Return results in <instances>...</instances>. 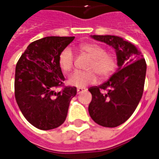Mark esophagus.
Wrapping results in <instances>:
<instances>
[{"label":"esophagus","mask_w":159,"mask_h":159,"mask_svg":"<svg viewBox=\"0 0 159 159\" xmlns=\"http://www.w3.org/2000/svg\"><path fill=\"white\" fill-rule=\"evenodd\" d=\"M83 91H85V89H83V88H78V89H76V92H77V93H78V94L81 93H83Z\"/></svg>","instance_id":"esophagus-1"}]
</instances>
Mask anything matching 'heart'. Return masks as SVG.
I'll return each mask as SVG.
<instances>
[{"mask_svg": "<svg viewBox=\"0 0 159 159\" xmlns=\"http://www.w3.org/2000/svg\"><path fill=\"white\" fill-rule=\"evenodd\" d=\"M80 48L92 59L87 66V69L90 70L75 71L71 74L68 79L70 85L84 88L96 83V74L100 78H107L115 71L117 65V58L112 53L107 52L104 47L96 43H84L80 46ZM74 60L72 50L69 48L64 49L59 56V66L66 72H69L72 69Z\"/></svg>", "mask_w": 159, "mask_h": 159, "instance_id": "heart-1", "label": "heart"}]
</instances>
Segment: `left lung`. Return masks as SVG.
I'll use <instances>...</instances> for the list:
<instances>
[{
  "instance_id": "8db88e82",
  "label": "left lung",
  "mask_w": 159,
  "mask_h": 159,
  "mask_svg": "<svg viewBox=\"0 0 159 159\" xmlns=\"http://www.w3.org/2000/svg\"><path fill=\"white\" fill-rule=\"evenodd\" d=\"M91 36L115 49L118 68L106 83L89 89L92 94L89 112L100 126L114 128L126 122L136 109L143 94L147 64L136 47L122 37Z\"/></svg>"
}]
</instances>
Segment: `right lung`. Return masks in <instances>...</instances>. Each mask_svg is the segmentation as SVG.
<instances>
[{"label":"right lung","instance_id":"right-lung-1","mask_svg":"<svg viewBox=\"0 0 159 159\" xmlns=\"http://www.w3.org/2000/svg\"><path fill=\"white\" fill-rule=\"evenodd\" d=\"M75 36H47L31 42L16 65L15 99L21 112L33 126L49 130L60 126L66 118L76 87H65L59 64L60 52Z\"/></svg>","mask_w":159,"mask_h":159}]
</instances>
